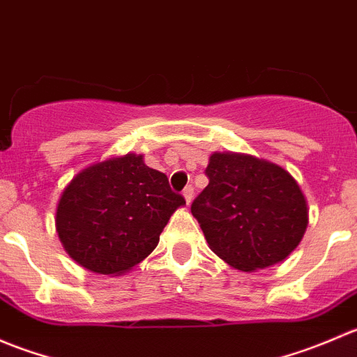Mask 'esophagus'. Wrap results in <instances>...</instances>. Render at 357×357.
Returning <instances> with one entry per match:
<instances>
[{"label": "esophagus", "instance_id": "obj_1", "mask_svg": "<svg viewBox=\"0 0 357 357\" xmlns=\"http://www.w3.org/2000/svg\"><path fill=\"white\" fill-rule=\"evenodd\" d=\"M193 193H195V192H193V186L192 185H188L185 190H183V197H185L186 204H190V202H192Z\"/></svg>", "mask_w": 357, "mask_h": 357}]
</instances>
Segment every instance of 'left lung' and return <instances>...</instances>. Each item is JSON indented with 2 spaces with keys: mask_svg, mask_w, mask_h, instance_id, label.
<instances>
[{
  "mask_svg": "<svg viewBox=\"0 0 357 357\" xmlns=\"http://www.w3.org/2000/svg\"><path fill=\"white\" fill-rule=\"evenodd\" d=\"M208 185L193 200L214 254L240 271L289 257L307 228V204L297 181L280 165L240 153H212Z\"/></svg>",
  "mask_w": 357,
  "mask_h": 357,
  "instance_id": "left-lung-1",
  "label": "left lung"
}]
</instances>
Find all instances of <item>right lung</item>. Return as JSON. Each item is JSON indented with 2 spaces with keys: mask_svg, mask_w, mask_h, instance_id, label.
Returning <instances> with one entry per match:
<instances>
[{
  "mask_svg": "<svg viewBox=\"0 0 357 357\" xmlns=\"http://www.w3.org/2000/svg\"><path fill=\"white\" fill-rule=\"evenodd\" d=\"M185 199L142 155L109 158L79 172L56 207V231L67 254L100 275H121L157 247Z\"/></svg>",
  "mask_w": 357,
  "mask_h": 357,
  "instance_id": "1",
  "label": "right lung"
}]
</instances>
